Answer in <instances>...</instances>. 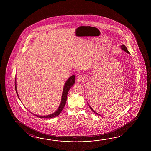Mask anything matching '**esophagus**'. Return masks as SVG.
Listing matches in <instances>:
<instances>
[{"mask_svg": "<svg viewBox=\"0 0 151 151\" xmlns=\"http://www.w3.org/2000/svg\"><path fill=\"white\" fill-rule=\"evenodd\" d=\"M77 81H84V80H85V77H84V75H79L77 77Z\"/></svg>", "mask_w": 151, "mask_h": 151, "instance_id": "obj_1", "label": "esophagus"}]
</instances>
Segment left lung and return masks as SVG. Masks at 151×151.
<instances>
[{
    "label": "left lung",
    "mask_w": 151,
    "mask_h": 151,
    "mask_svg": "<svg viewBox=\"0 0 151 151\" xmlns=\"http://www.w3.org/2000/svg\"><path fill=\"white\" fill-rule=\"evenodd\" d=\"M121 49L122 50H124V52H126L127 53H128V54H129V52L128 51V50H127V48H126V46L124 45H122L121 46ZM88 105H89V108L90 109H91V111H93V112H94L95 114H97V115H100L101 116V115H99V114H98V113H97L96 112H95V111H94V110L93 109L91 108V107L90 106V105H89V104H88Z\"/></svg>",
    "instance_id": "left-lung-1"
}]
</instances>
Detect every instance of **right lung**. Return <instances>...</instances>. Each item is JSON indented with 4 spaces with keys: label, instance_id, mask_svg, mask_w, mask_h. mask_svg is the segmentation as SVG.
I'll use <instances>...</instances> for the list:
<instances>
[{
    "label": "right lung",
    "instance_id": "add662e5",
    "mask_svg": "<svg viewBox=\"0 0 151 151\" xmlns=\"http://www.w3.org/2000/svg\"><path fill=\"white\" fill-rule=\"evenodd\" d=\"M15 79H16V78H15ZM16 80L15 79V89H16V93H17L18 97L19 99V96H18V94L17 90V88H16ZM75 75H72V76L70 77L69 78L67 79V81L66 82L65 84L64 88H63L61 102L60 103L59 107L58 108L56 111L54 112V113H52V114L48 115H46V116H40V115H35V114H34V115L36 116H37L38 117L42 118H42L43 119H51V118H53V117H55L56 116L59 115L60 114V113L62 112V110H63V109H64L65 104H66V100H67L68 92L69 91L70 88H71V87L75 84Z\"/></svg>",
    "mask_w": 151,
    "mask_h": 151
}]
</instances>
